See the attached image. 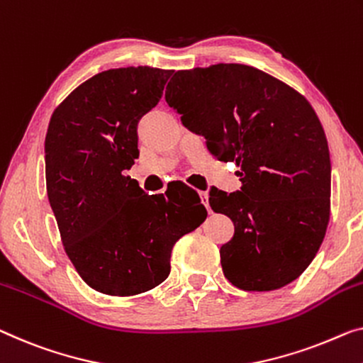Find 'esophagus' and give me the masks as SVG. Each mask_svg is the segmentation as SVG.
Masks as SVG:
<instances>
[{
  "label": "esophagus",
  "instance_id": "obj_1",
  "mask_svg": "<svg viewBox=\"0 0 363 363\" xmlns=\"http://www.w3.org/2000/svg\"><path fill=\"white\" fill-rule=\"evenodd\" d=\"M200 200H202L205 208H207L208 212H212V208H210V203H208V194L207 192H200Z\"/></svg>",
  "mask_w": 363,
  "mask_h": 363
}]
</instances>
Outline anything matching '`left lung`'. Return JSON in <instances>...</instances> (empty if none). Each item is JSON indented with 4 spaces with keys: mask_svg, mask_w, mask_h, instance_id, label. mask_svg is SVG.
<instances>
[{
    "mask_svg": "<svg viewBox=\"0 0 363 363\" xmlns=\"http://www.w3.org/2000/svg\"><path fill=\"white\" fill-rule=\"evenodd\" d=\"M166 102L220 161H235L241 191H210L235 225L221 246L225 277L246 291L282 289L305 272L326 235L331 160L306 97L240 63L176 72Z\"/></svg>",
    "mask_w": 363,
    "mask_h": 363,
    "instance_id": "obj_1",
    "label": "left lung"
}]
</instances>
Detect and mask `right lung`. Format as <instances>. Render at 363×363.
Wrapping results in <instances>:
<instances>
[{
	"label": "right lung",
	"instance_id": "right-lung-1",
	"mask_svg": "<svg viewBox=\"0 0 363 363\" xmlns=\"http://www.w3.org/2000/svg\"><path fill=\"white\" fill-rule=\"evenodd\" d=\"M172 69L97 73L53 111L45 137L47 196L65 252L91 289L145 294L171 272L176 241L207 218L182 182L148 196L125 176L138 158V121L158 104Z\"/></svg>",
	"mask_w": 363,
	"mask_h": 363
}]
</instances>
